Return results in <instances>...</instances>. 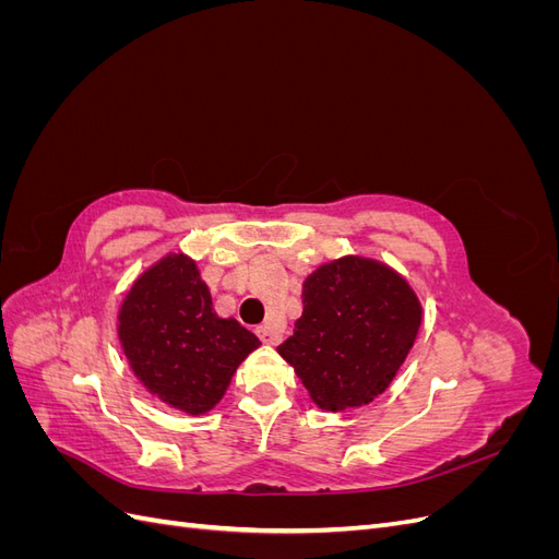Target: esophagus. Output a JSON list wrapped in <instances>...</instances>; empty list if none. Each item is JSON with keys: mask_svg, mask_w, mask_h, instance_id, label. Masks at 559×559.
Here are the masks:
<instances>
[{"mask_svg": "<svg viewBox=\"0 0 559 559\" xmlns=\"http://www.w3.org/2000/svg\"><path fill=\"white\" fill-rule=\"evenodd\" d=\"M257 335L261 337V341H263L265 345H277V343L282 341V333H280L277 329H273V326H267V324L259 326V329H257Z\"/></svg>", "mask_w": 559, "mask_h": 559, "instance_id": "1", "label": "esophagus"}]
</instances>
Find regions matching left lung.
<instances>
[{"label":"left lung","instance_id":"8db88e82","mask_svg":"<svg viewBox=\"0 0 559 559\" xmlns=\"http://www.w3.org/2000/svg\"><path fill=\"white\" fill-rule=\"evenodd\" d=\"M419 321L408 282L382 263L347 257L302 284V317L277 352L321 408H357L394 380Z\"/></svg>","mask_w":559,"mask_h":559}]
</instances>
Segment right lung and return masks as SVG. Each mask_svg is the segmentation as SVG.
<instances>
[{"instance_id": "add662e5", "label": "right lung", "mask_w": 559, "mask_h": 559, "mask_svg": "<svg viewBox=\"0 0 559 559\" xmlns=\"http://www.w3.org/2000/svg\"><path fill=\"white\" fill-rule=\"evenodd\" d=\"M118 321L134 376L189 415L212 411L235 370L261 345L235 319L216 317L205 282L183 253L163 259L132 284Z\"/></svg>"}]
</instances>
